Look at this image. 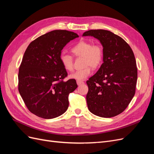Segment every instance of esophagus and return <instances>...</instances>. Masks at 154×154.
<instances>
[{"instance_id":"esophagus-1","label":"esophagus","mask_w":154,"mask_h":154,"mask_svg":"<svg viewBox=\"0 0 154 154\" xmlns=\"http://www.w3.org/2000/svg\"><path fill=\"white\" fill-rule=\"evenodd\" d=\"M76 83H77L78 85H80L83 84V83H84V82H82V81H77V82H76Z\"/></svg>"}]
</instances>
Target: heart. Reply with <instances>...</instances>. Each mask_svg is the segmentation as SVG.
Instances as JSON below:
<instances>
[{"instance_id":"b5f03b06","label":"heart","mask_w":154,"mask_h":154,"mask_svg":"<svg viewBox=\"0 0 154 154\" xmlns=\"http://www.w3.org/2000/svg\"><path fill=\"white\" fill-rule=\"evenodd\" d=\"M72 53L76 57H82L83 69L71 74L69 77L77 81H83L91 75V67L96 69L101 66L104 58V51L100 44H93L90 42L81 40L74 45ZM60 62L67 71L73 70V60L71 55L62 53L60 55Z\"/></svg>"}]
</instances>
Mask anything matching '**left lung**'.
Masks as SVG:
<instances>
[{
  "mask_svg": "<svg viewBox=\"0 0 154 154\" xmlns=\"http://www.w3.org/2000/svg\"><path fill=\"white\" fill-rule=\"evenodd\" d=\"M98 40L104 51L103 63L87 81L86 96L91 112L112 118L125 110L132 100L137 79L136 61L130 45L118 35L104 29H91L83 36Z\"/></svg>",
  "mask_w": 154,
  "mask_h": 154,
  "instance_id": "8db88e82",
  "label": "left lung"
}]
</instances>
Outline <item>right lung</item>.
<instances>
[{"instance_id": "obj_1", "label": "right lung", "mask_w": 154, "mask_h": 154, "mask_svg": "<svg viewBox=\"0 0 154 154\" xmlns=\"http://www.w3.org/2000/svg\"><path fill=\"white\" fill-rule=\"evenodd\" d=\"M78 36L72 31L54 30L38 37L26 49L18 71V91L31 113L53 119L67 110L69 94L78 85L74 79L63 81L67 72L60 55Z\"/></svg>"}]
</instances>
